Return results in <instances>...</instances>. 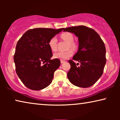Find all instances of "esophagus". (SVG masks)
Instances as JSON below:
<instances>
[{
  "mask_svg": "<svg viewBox=\"0 0 120 120\" xmlns=\"http://www.w3.org/2000/svg\"><path fill=\"white\" fill-rule=\"evenodd\" d=\"M65 61L64 60H60V63H64V62Z\"/></svg>",
  "mask_w": 120,
  "mask_h": 120,
  "instance_id": "obj_1",
  "label": "esophagus"
}]
</instances>
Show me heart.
Listing matches in <instances>:
<instances>
[{
    "instance_id": "b5f03b06",
    "label": "heart",
    "mask_w": 120,
    "mask_h": 120,
    "mask_svg": "<svg viewBox=\"0 0 120 120\" xmlns=\"http://www.w3.org/2000/svg\"><path fill=\"white\" fill-rule=\"evenodd\" d=\"M62 39L68 42V49H71L74 50L76 48V45L74 42V37L71 33L69 32H63L60 35ZM49 46L52 51H56L57 49V39L56 37H53L49 41ZM73 52L71 50H68L64 52H57L54 53L53 57L55 58L60 59L61 60H67L73 55Z\"/></svg>"
}]
</instances>
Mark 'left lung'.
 Returning a JSON list of instances; mask_svg holds the SVG:
<instances>
[{"label":"left lung","instance_id":"8db88e82","mask_svg":"<svg viewBox=\"0 0 120 120\" xmlns=\"http://www.w3.org/2000/svg\"><path fill=\"white\" fill-rule=\"evenodd\" d=\"M63 31L74 33L78 37V51L73 60L80 63L76 64L69 60L70 69L67 76L75 86L89 87L101 78L106 63V49L104 43L94 29L85 26L66 28Z\"/></svg>","mask_w":120,"mask_h":120}]
</instances>
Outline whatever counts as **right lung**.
<instances>
[{
    "label": "right lung",
    "mask_w": 120,
    "mask_h": 120,
    "mask_svg": "<svg viewBox=\"0 0 120 120\" xmlns=\"http://www.w3.org/2000/svg\"><path fill=\"white\" fill-rule=\"evenodd\" d=\"M63 29H30L18 41L14 56L16 72L27 88L38 91L51 83L60 62L50 59L52 53L49 41Z\"/></svg>",
    "instance_id": "right-lung-1"
}]
</instances>
